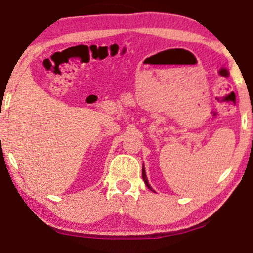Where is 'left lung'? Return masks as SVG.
<instances>
[{"label":"left lung","instance_id":"obj_1","mask_svg":"<svg viewBox=\"0 0 253 253\" xmlns=\"http://www.w3.org/2000/svg\"><path fill=\"white\" fill-rule=\"evenodd\" d=\"M142 178H143V181H145V184L147 185V187H148V189H150L152 191H154L152 189V187H150V184L148 183V180H147V176H146V171H145V168L142 167Z\"/></svg>","mask_w":253,"mask_h":253}]
</instances>
